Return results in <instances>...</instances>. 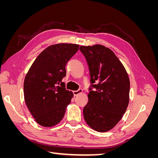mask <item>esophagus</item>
<instances>
[{
	"label": "esophagus",
	"mask_w": 158,
	"mask_h": 158,
	"mask_svg": "<svg viewBox=\"0 0 158 158\" xmlns=\"http://www.w3.org/2000/svg\"><path fill=\"white\" fill-rule=\"evenodd\" d=\"M82 92H83L82 89H78V90H76V91H73V94H74V96H76V95H78V94L82 93Z\"/></svg>",
	"instance_id": "1"
}]
</instances>
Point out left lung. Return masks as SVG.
I'll list each match as a JSON object with an SVG mask.
<instances>
[{"label":"left lung","mask_w":158,"mask_h":158,"mask_svg":"<svg viewBox=\"0 0 158 158\" xmlns=\"http://www.w3.org/2000/svg\"><path fill=\"white\" fill-rule=\"evenodd\" d=\"M80 50L86 59L92 83L88 102L83 109L84 119L95 131H109L120 121L127 109L130 92L128 74L107 47L80 46Z\"/></svg>","instance_id":"obj_1"}]
</instances>
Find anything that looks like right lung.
Here are the masks:
<instances>
[{
	"label": "right lung",
	"mask_w": 158,
	"mask_h": 158,
	"mask_svg": "<svg viewBox=\"0 0 158 158\" xmlns=\"http://www.w3.org/2000/svg\"><path fill=\"white\" fill-rule=\"evenodd\" d=\"M79 45L59 44L43 51L28 70L23 82L26 106L41 126L51 127L63 119L74 95L66 90L62 79L67 62L78 51Z\"/></svg>",
	"instance_id": "right-lung-1"
}]
</instances>
